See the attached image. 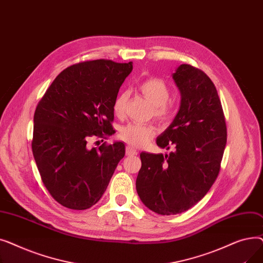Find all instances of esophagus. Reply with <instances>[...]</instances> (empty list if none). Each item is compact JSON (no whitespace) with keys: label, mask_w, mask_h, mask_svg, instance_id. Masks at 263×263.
<instances>
[{"label":"esophagus","mask_w":263,"mask_h":263,"mask_svg":"<svg viewBox=\"0 0 263 263\" xmlns=\"http://www.w3.org/2000/svg\"><path fill=\"white\" fill-rule=\"evenodd\" d=\"M126 154H127L128 156H135V155H137V151H136V149H134L133 147L127 146V147H126Z\"/></svg>","instance_id":"esophagus-1"}]
</instances>
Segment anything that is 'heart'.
<instances>
[{"label": "heart", "instance_id": "b5f03b06", "mask_svg": "<svg viewBox=\"0 0 263 263\" xmlns=\"http://www.w3.org/2000/svg\"><path fill=\"white\" fill-rule=\"evenodd\" d=\"M139 90L145 98L154 105V115L162 122L167 121L173 115V106L168 102L171 88L162 79L149 78L139 85ZM128 100L127 92H119L113 102V113L121 117L124 113ZM157 134L153 124L129 122L122 126L118 131V137L127 144L140 147L148 144Z\"/></svg>", "mask_w": 263, "mask_h": 263}]
</instances>
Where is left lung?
<instances>
[{
  "label": "left lung",
  "instance_id": "obj_1",
  "mask_svg": "<svg viewBox=\"0 0 263 263\" xmlns=\"http://www.w3.org/2000/svg\"><path fill=\"white\" fill-rule=\"evenodd\" d=\"M173 79L181 93L180 108L157 139L170 155L141 154L136 191L143 203L161 215L182 213L208 193L220 170L227 128L217 90L200 69L187 64Z\"/></svg>",
  "mask_w": 263,
  "mask_h": 263
}]
</instances>
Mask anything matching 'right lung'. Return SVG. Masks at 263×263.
I'll return each mask as SVG.
<instances>
[{"instance_id":"add662e5","label":"right lung","mask_w":263,"mask_h":263,"mask_svg":"<svg viewBox=\"0 0 263 263\" xmlns=\"http://www.w3.org/2000/svg\"><path fill=\"white\" fill-rule=\"evenodd\" d=\"M130 63L87 61L63 70L52 82L34 114L32 150L45 186L62 205L85 210L102 197L124 145L88 148L89 137L115 131L113 102L132 71Z\"/></svg>"}]
</instances>
